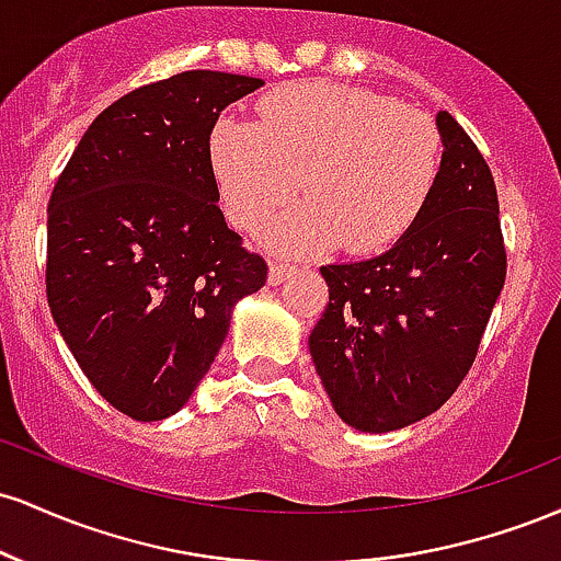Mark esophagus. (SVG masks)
<instances>
[{"label":"esophagus","mask_w":561,"mask_h":561,"mask_svg":"<svg viewBox=\"0 0 561 561\" xmlns=\"http://www.w3.org/2000/svg\"><path fill=\"white\" fill-rule=\"evenodd\" d=\"M293 272H295V266H289V263L272 261V268H268V282H272V285H282V282H285Z\"/></svg>","instance_id":"obj_1"}]
</instances>
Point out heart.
Returning <instances> with one entry per match:
<instances>
[{
    "mask_svg": "<svg viewBox=\"0 0 561 561\" xmlns=\"http://www.w3.org/2000/svg\"><path fill=\"white\" fill-rule=\"evenodd\" d=\"M210 171L229 221L261 229L298 190L272 229L276 248L311 255L345 242L375 253L403 234L427 205L440 137L427 115L364 89L306 81L261 102L259 124L218 121Z\"/></svg>",
    "mask_w": 561,
    "mask_h": 561,
    "instance_id": "1",
    "label": "heart"
}]
</instances>
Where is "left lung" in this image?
<instances>
[{
  "mask_svg": "<svg viewBox=\"0 0 561 561\" xmlns=\"http://www.w3.org/2000/svg\"><path fill=\"white\" fill-rule=\"evenodd\" d=\"M435 126L443 156L420 218L382 255L321 266L330 306L308 351L358 433L409 427L454 396L506 279L491 169L450 113Z\"/></svg>",
  "mask_w": 561,
  "mask_h": 561,
  "instance_id": "obj_1",
  "label": "left lung"
}]
</instances>
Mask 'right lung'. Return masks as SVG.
<instances>
[{"mask_svg":"<svg viewBox=\"0 0 561 561\" xmlns=\"http://www.w3.org/2000/svg\"><path fill=\"white\" fill-rule=\"evenodd\" d=\"M253 76L186 70L87 128L47 210V300L96 392L137 422L190 401L234 306L266 285L218 208L208 139Z\"/></svg>","mask_w":561,"mask_h":561,"instance_id":"right-lung-1","label":"right lung"}]
</instances>
